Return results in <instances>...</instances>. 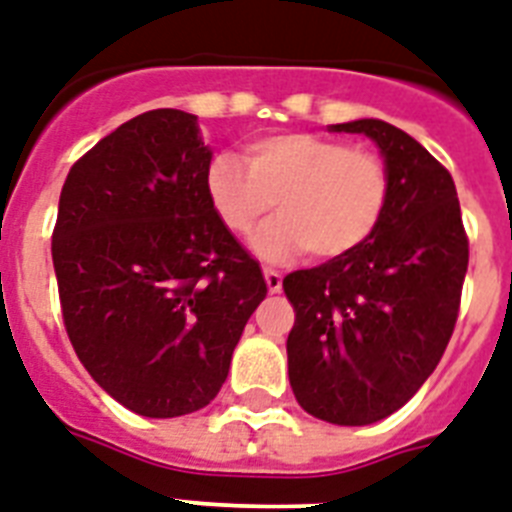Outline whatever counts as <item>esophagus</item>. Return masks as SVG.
Returning a JSON list of instances; mask_svg holds the SVG:
<instances>
[{
	"mask_svg": "<svg viewBox=\"0 0 512 512\" xmlns=\"http://www.w3.org/2000/svg\"><path fill=\"white\" fill-rule=\"evenodd\" d=\"M264 280L269 293H280L282 290V274L277 269H264Z\"/></svg>",
	"mask_w": 512,
	"mask_h": 512,
	"instance_id": "esophagus-1",
	"label": "esophagus"
}]
</instances>
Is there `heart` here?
I'll list each match as a JSON object with an SVG mask.
<instances>
[{"mask_svg":"<svg viewBox=\"0 0 512 512\" xmlns=\"http://www.w3.org/2000/svg\"><path fill=\"white\" fill-rule=\"evenodd\" d=\"M206 196L219 222L253 238L264 259H287L306 248L316 259L353 253L374 235L387 209L390 177L377 154L348 149L314 133H277L246 143V164L217 154L206 167Z\"/></svg>","mask_w":512,"mask_h":512,"instance_id":"heart-1","label":"heart"}]
</instances>
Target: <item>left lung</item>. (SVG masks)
Segmentation results:
<instances>
[{
  "mask_svg": "<svg viewBox=\"0 0 512 512\" xmlns=\"http://www.w3.org/2000/svg\"><path fill=\"white\" fill-rule=\"evenodd\" d=\"M377 143L390 177L387 209L353 253L282 280L295 324L287 374L295 400L337 426L382 421L437 369L468 269V240L450 172L384 120L329 125Z\"/></svg>",
  "mask_w": 512,
  "mask_h": 512,
  "instance_id": "8db88e82",
  "label": "left lung"
}]
</instances>
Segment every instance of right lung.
Wrapping results in <instances>:
<instances>
[{
  "mask_svg": "<svg viewBox=\"0 0 512 512\" xmlns=\"http://www.w3.org/2000/svg\"><path fill=\"white\" fill-rule=\"evenodd\" d=\"M209 162L196 114L151 109L62 185L52 261L67 335L101 390L138 416L217 398L266 298L259 261L211 209Z\"/></svg>",
  "mask_w": 512,
  "mask_h": 512,
  "instance_id": "obj_1",
  "label": "right lung"
}]
</instances>
